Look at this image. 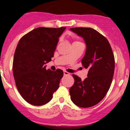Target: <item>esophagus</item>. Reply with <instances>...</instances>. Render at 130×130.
I'll use <instances>...</instances> for the list:
<instances>
[{"label": "esophagus", "instance_id": "34e87169", "mask_svg": "<svg viewBox=\"0 0 130 130\" xmlns=\"http://www.w3.org/2000/svg\"><path fill=\"white\" fill-rule=\"evenodd\" d=\"M64 75H70V73H68V72H66V71H64Z\"/></svg>", "mask_w": 130, "mask_h": 130}]
</instances>
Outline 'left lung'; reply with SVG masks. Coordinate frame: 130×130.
I'll use <instances>...</instances> for the list:
<instances>
[{"label": "left lung", "mask_w": 130, "mask_h": 130, "mask_svg": "<svg viewBox=\"0 0 130 130\" xmlns=\"http://www.w3.org/2000/svg\"><path fill=\"white\" fill-rule=\"evenodd\" d=\"M83 38L87 50L82 65L88 69L83 81L73 74L74 84L70 88L71 100L80 107H90L99 103L111 87L115 71V57L107 39L91 28H71Z\"/></svg>", "instance_id": "obj_1"}]
</instances>
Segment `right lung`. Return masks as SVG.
Instances as JSON below:
<instances>
[{
	"label": "right lung",
	"instance_id": "obj_1",
	"mask_svg": "<svg viewBox=\"0 0 130 130\" xmlns=\"http://www.w3.org/2000/svg\"><path fill=\"white\" fill-rule=\"evenodd\" d=\"M66 29L39 27L24 35L14 53L13 74L21 96L34 105H42L52 99L64 72L46 70L44 64L53 57L58 38Z\"/></svg>",
	"mask_w": 130,
	"mask_h": 130
}]
</instances>
